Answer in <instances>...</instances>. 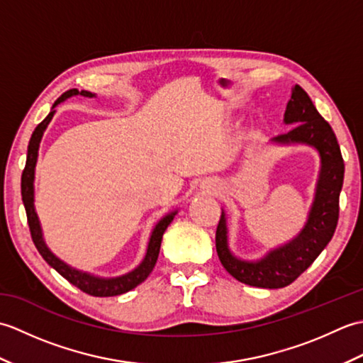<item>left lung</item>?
<instances>
[{
  "instance_id": "8db88e82",
  "label": "left lung",
  "mask_w": 363,
  "mask_h": 363,
  "mask_svg": "<svg viewBox=\"0 0 363 363\" xmlns=\"http://www.w3.org/2000/svg\"><path fill=\"white\" fill-rule=\"evenodd\" d=\"M285 125H296L287 134L272 138L279 145H309L320 154L321 167L315 187L309 217L301 233L259 260H243L234 256L228 245L226 213L215 234V245L221 265L237 281L262 289L287 287L309 268L333 238L338 221V198L343 187L345 164L337 137L329 123L318 113L309 95L295 86L284 113Z\"/></svg>"
}]
</instances>
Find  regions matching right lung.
Here are the masks:
<instances>
[{
	"mask_svg": "<svg viewBox=\"0 0 363 363\" xmlns=\"http://www.w3.org/2000/svg\"><path fill=\"white\" fill-rule=\"evenodd\" d=\"M74 95H82L87 98L95 96V94H91V91H87V90L79 91L78 89H72V90L65 91V94L62 96H59L57 101L52 104V109L48 115H46V118L34 129V133H33V135H30V140L28 145L26 165H25V169H23V174H21V198H23V204H25V209H26L30 237H33L35 248L38 252H40V256L46 260V264L52 267L60 276H64L68 282L73 284L74 287H78L84 293H89V295H91V296H117V295H121V293H126L129 290L135 289L138 284H142L146 277L150 276V273L152 272V268H154V265H156L157 257H159L162 235H164L165 229L168 228L169 223L173 221L177 211L169 212L165 215L164 218L159 220V223L154 226L152 233H151L148 248H146V254L142 260V264L137 268H134L133 272H129L128 274H123L118 277H98V276L81 272V269H76L70 265H67L65 262L60 260L57 256H54L43 240L40 221H38V217L35 213L34 173H35V164H37V156H38V146H40L43 133H45L46 126L50 125V121L54 117V113H56L54 107L62 101H65L67 98L74 96Z\"/></svg>",
	"mask_w": 363,
	"mask_h": 363,
	"instance_id": "1",
	"label": "right lung"
}]
</instances>
